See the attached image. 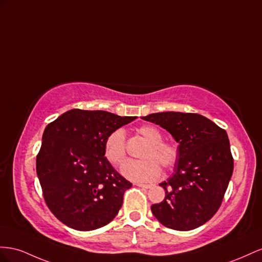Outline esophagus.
<instances>
[{
  "instance_id": "1",
  "label": "esophagus",
  "mask_w": 262,
  "mask_h": 262,
  "mask_svg": "<svg viewBox=\"0 0 262 262\" xmlns=\"http://www.w3.org/2000/svg\"><path fill=\"white\" fill-rule=\"evenodd\" d=\"M139 188H144V189H150L151 184H144V183H135Z\"/></svg>"
}]
</instances>
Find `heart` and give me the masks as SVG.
<instances>
[{"mask_svg": "<svg viewBox=\"0 0 262 262\" xmlns=\"http://www.w3.org/2000/svg\"><path fill=\"white\" fill-rule=\"evenodd\" d=\"M138 133L148 145L141 152L140 160H127L121 168L122 174L128 180L135 182H149L158 179L161 168L171 169L178 158V148L172 143L162 141V134L152 125H143ZM125 134L123 129H115L106 137L104 143V156L114 166L121 163L125 158Z\"/></svg>", "mask_w": 262, "mask_h": 262, "instance_id": "b5f03b06", "label": "heart"}]
</instances>
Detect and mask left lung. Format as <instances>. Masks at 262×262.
<instances>
[{
  "instance_id": "1",
  "label": "left lung",
  "mask_w": 262,
  "mask_h": 262,
  "mask_svg": "<svg viewBox=\"0 0 262 262\" xmlns=\"http://www.w3.org/2000/svg\"><path fill=\"white\" fill-rule=\"evenodd\" d=\"M179 144L173 173L160 185L166 198L151 205L155 217L174 230H191L217 212L233 174L227 133L203 115L162 112L143 117Z\"/></svg>"
}]
</instances>
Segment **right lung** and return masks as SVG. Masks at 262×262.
<instances>
[{
  "label": "right lung",
  "mask_w": 262,
  "mask_h": 262,
  "mask_svg": "<svg viewBox=\"0 0 262 262\" xmlns=\"http://www.w3.org/2000/svg\"><path fill=\"white\" fill-rule=\"evenodd\" d=\"M136 118L74 108L46 126L36 171L49 210L64 225L94 230L117 215L132 183L105 158L104 143Z\"/></svg>",
  "instance_id": "right-lung-1"
}]
</instances>
